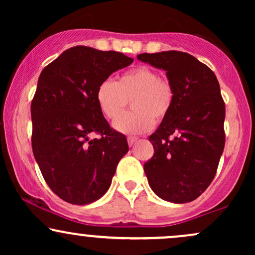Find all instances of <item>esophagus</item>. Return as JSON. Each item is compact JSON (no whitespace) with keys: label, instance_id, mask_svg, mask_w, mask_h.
<instances>
[{"label":"esophagus","instance_id":"obj_1","mask_svg":"<svg viewBox=\"0 0 255 255\" xmlns=\"http://www.w3.org/2000/svg\"><path fill=\"white\" fill-rule=\"evenodd\" d=\"M127 140H128V145L133 146L134 142H135L136 140H137V137H136V136H128Z\"/></svg>","mask_w":255,"mask_h":255}]
</instances>
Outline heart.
Returning a JSON list of instances; mask_svg holds the SVG:
<instances>
[{
    "instance_id": "1",
    "label": "heart",
    "mask_w": 255,
    "mask_h": 255,
    "mask_svg": "<svg viewBox=\"0 0 255 255\" xmlns=\"http://www.w3.org/2000/svg\"><path fill=\"white\" fill-rule=\"evenodd\" d=\"M133 112L122 117L128 102ZM101 113L108 120H116V130L126 134H141L150 130L156 122H162L170 113L175 101L171 83L160 78L159 73L146 66H139L120 75L114 83L104 80L96 92Z\"/></svg>"
}]
</instances>
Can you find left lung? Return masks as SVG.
Instances as JSON below:
<instances>
[{"label":"left lung","mask_w":255,"mask_h":255,"mask_svg":"<svg viewBox=\"0 0 255 255\" xmlns=\"http://www.w3.org/2000/svg\"><path fill=\"white\" fill-rule=\"evenodd\" d=\"M137 60L164 69L175 90L170 113L148 137L154 148L144 164L148 184L166 201L189 203L212 182L224 150L225 104L218 80L187 52H145Z\"/></svg>","instance_id":"1"}]
</instances>
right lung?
Listing matches in <instances>:
<instances>
[{
    "mask_svg": "<svg viewBox=\"0 0 255 255\" xmlns=\"http://www.w3.org/2000/svg\"><path fill=\"white\" fill-rule=\"evenodd\" d=\"M133 58L118 51L73 46L40 73L31 103L32 151L51 191L62 200L86 205L109 189L127 139L110 127L96 92ZM91 133L99 138L90 139Z\"/></svg>",
    "mask_w": 255,
    "mask_h": 255,
    "instance_id": "obj_1",
    "label": "right lung"
}]
</instances>
